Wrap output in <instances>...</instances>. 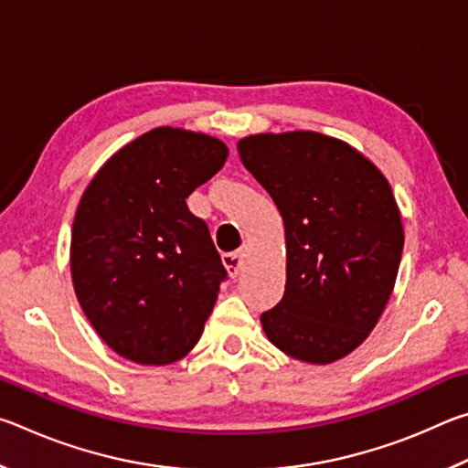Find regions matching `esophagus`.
Segmentation results:
<instances>
[{
    "label": "esophagus",
    "instance_id": "esophagus-1",
    "mask_svg": "<svg viewBox=\"0 0 468 468\" xmlns=\"http://www.w3.org/2000/svg\"><path fill=\"white\" fill-rule=\"evenodd\" d=\"M243 258H245V250L243 248L223 253V264H225V268L229 271V274H231V276L239 274L241 266H243Z\"/></svg>",
    "mask_w": 468,
    "mask_h": 468
}]
</instances>
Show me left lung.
I'll use <instances>...</instances> for the list:
<instances>
[{"label":"left lung","mask_w":468,"mask_h":468,"mask_svg":"<svg viewBox=\"0 0 468 468\" xmlns=\"http://www.w3.org/2000/svg\"><path fill=\"white\" fill-rule=\"evenodd\" d=\"M237 150L287 235L284 295L260 315L266 336L299 361L345 357L374 330L399 274L405 233L390 186L357 150L315 132L260 133Z\"/></svg>","instance_id":"1"}]
</instances>
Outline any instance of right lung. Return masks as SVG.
Listing matches in <instances>:
<instances>
[{"label":"right lung","instance_id":"obj_1","mask_svg":"<svg viewBox=\"0 0 468 468\" xmlns=\"http://www.w3.org/2000/svg\"><path fill=\"white\" fill-rule=\"evenodd\" d=\"M227 154L217 138L156 128L111 156L86 187L72 229L74 289L122 357L167 366L200 340L229 274L186 197Z\"/></svg>","mask_w":468,"mask_h":468}]
</instances>
